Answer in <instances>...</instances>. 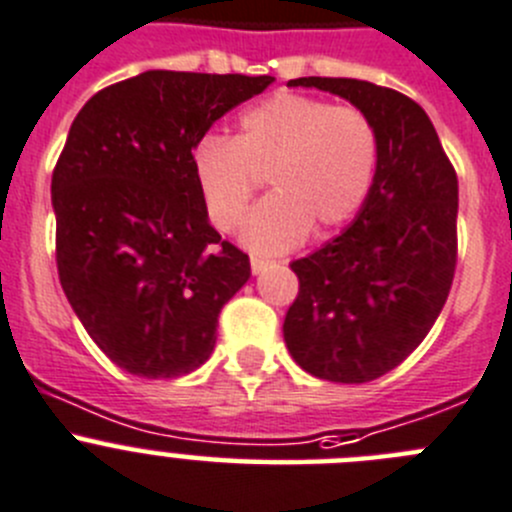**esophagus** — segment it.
<instances>
[{"label": "esophagus", "instance_id": "esophagus-1", "mask_svg": "<svg viewBox=\"0 0 512 512\" xmlns=\"http://www.w3.org/2000/svg\"><path fill=\"white\" fill-rule=\"evenodd\" d=\"M270 265H272V262L270 260H262V257H252V260H250V267H252V272H255V275L265 272Z\"/></svg>", "mask_w": 512, "mask_h": 512}]
</instances>
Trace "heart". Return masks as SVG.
<instances>
[{
  "mask_svg": "<svg viewBox=\"0 0 512 512\" xmlns=\"http://www.w3.org/2000/svg\"><path fill=\"white\" fill-rule=\"evenodd\" d=\"M379 131L356 105H331L300 93H275L237 118L232 138L207 133L189 164L209 222L232 232L265 174L270 197L242 224L240 240L257 255H280L310 234L358 214L379 169Z\"/></svg>",
  "mask_w": 512,
  "mask_h": 512,
  "instance_id": "obj_1",
  "label": "heart"
}]
</instances>
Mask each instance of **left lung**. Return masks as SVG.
<instances>
[{"label": "left lung", "instance_id": "obj_1", "mask_svg": "<svg viewBox=\"0 0 512 512\" xmlns=\"http://www.w3.org/2000/svg\"><path fill=\"white\" fill-rule=\"evenodd\" d=\"M288 85L341 95L379 131V169L336 240L290 262L300 280L283 336L318 379L366 384L404 361L434 326L457 265V174L419 103L353 78Z\"/></svg>", "mask_w": 512, "mask_h": 512}]
</instances>
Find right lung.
<instances>
[{
  "instance_id": "obj_1",
  "label": "right lung",
  "mask_w": 512,
  "mask_h": 512,
  "mask_svg": "<svg viewBox=\"0 0 512 512\" xmlns=\"http://www.w3.org/2000/svg\"><path fill=\"white\" fill-rule=\"evenodd\" d=\"M270 75L146 70L80 108L52 171L60 285L128 374L176 379L207 361L250 257L209 224L191 146Z\"/></svg>"
}]
</instances>
